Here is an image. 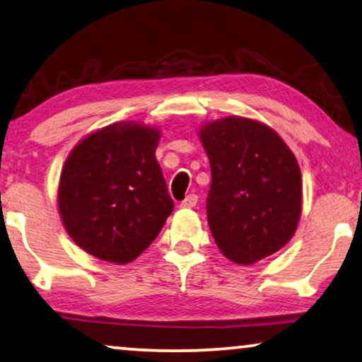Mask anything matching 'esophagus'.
I'll list each match as a JSON object with an SVG mask.
<instances>
[{
    "label": "esophagus",
    "mask_w": 362,
    "mask_h": 362,
    "mask_svg": "<svg viewBox=\"0 0 362 362\" xmlns=\"http://www.w3.org/2000/svg\"><path fill=\"white\" fill-rule=\"evenodd\" d=\"M197 202H198V197L195 195V193H190V195H188L185 200L183 202H180V208H193L197 205Z\"/></svg>",
    "instance_id": "obj_1"
}]
</instances>
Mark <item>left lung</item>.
I'll use <instances>...</instances> for the list:
<instances>
[{"label": "left lung", "instance_id": "obj_1", "mask_svg": "<svg viewBox=\"0 0 362 362\" xmlns=\"http://www.w3.org/2000/svg\"><path fill=\"white\" fill-rule=\"evenodd\" d=\"M211 167L208 225L220 251L254 264L282 249L302 213V174L282 137L259 121L228 116L200 129Z\"/></svg>", "mask_w": 362, "mask_h": 362}]
</instances>
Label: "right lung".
Wrapping results in <instances>:
<instances>
[{
  "label": "right lung",
  "mask_w": 362,
  "mask_h": 362,
  "mask_svg": "<svg viewBox=\"0 0 362 362\" xmlns=\"http://www.w3.org/2000/svg\"><path fill=\"white\" fill-rule=\"evenodd\" d=\"M160 131L134 121L105 126L65 160L59 211L78 247L128 264L149 247L174 210L156 149Z\"/></svg>",
  "instance_id": "right-lung-1"
}]
</instances>
